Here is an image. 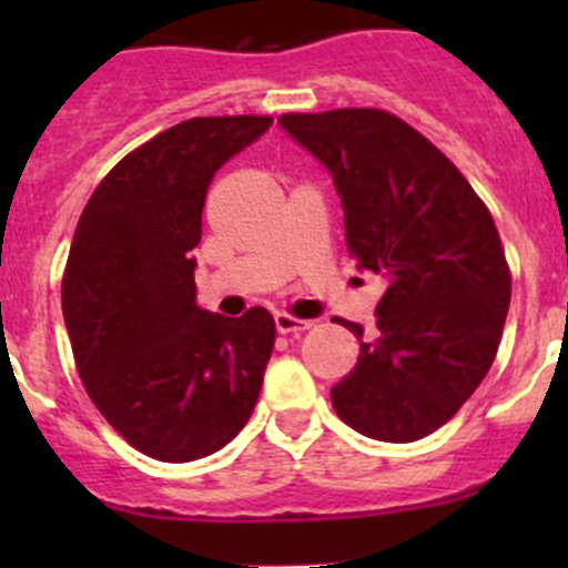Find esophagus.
Instances as JSON below:
<instances>
[{"label": "esophagus", "instance_id": "esophagus-1", "mask_svg": "<svg viewBox=\"0 0 568 568\" xmlns=\"http://www.w3.org/2000/svg\"><path fill=\"white\" fill-rule=\"evenodd\" d=\"M274 326H277L280 335H300V332L311 329L313 321L294 318V316H288V313H277V316H274Z\"/></svg>", "mask_w": 568, "mask_h": 568}]
</instances>
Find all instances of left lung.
I'll return each mask as SVG.
<instances>
[{
	"label": "left lung",
	"mask_w": 568,
	"mask_h": 568,
	"mask_svg": "<svg viewBox=\"0 0 568 568\" xmlns=\"http://www.w3.org/2000/svg\"><path fill=\"white\" fill-rule=\"evenodd\" d=\"M280 125L326 164L348 255L387 280L376 337L332 387L337 417L382 443L428 437L495 363L511 268L495 220L434 142L371 106L288 112ZM363 337V326L341 321Z\"/></svg>",
	"instance_id": "obj_1"
}]
</instances>
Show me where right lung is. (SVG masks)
<instances>
[{
    "instance_id": "obj_1",
    "label": "right lung",
    "mask_w": 568,
    "mask_h": 568,
    "mask_svg": "<svg viewBox=\"0 0 568 568\" xmlns=\"http://www.w3.org/2000/svg\"><path fill=\"white\" fill-rule=\"evenodd\" d=\"M268 114L192 118L120 159L79 216L62 316L79 379L140 454L194 462L250 420L274 348V318L194 302L192 250L216 170L268 129Z\"/></svg>"
}]
</instances>
